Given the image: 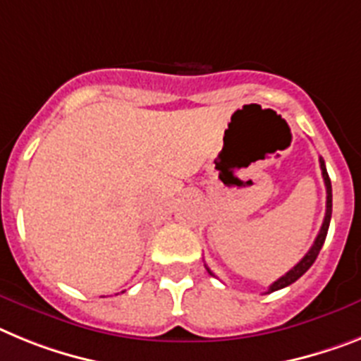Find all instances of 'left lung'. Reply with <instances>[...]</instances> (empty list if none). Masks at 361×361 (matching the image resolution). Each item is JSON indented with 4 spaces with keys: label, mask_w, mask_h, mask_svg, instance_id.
Wrapping results in <instances>:
<instances>
[{
    "label": "left lung",
    "mask_w": 361,
    "mask_h": 361,
    "mask_svg": "<svg viewBox=\"0 0 361 361\" xmlns=\"http://www.w3.org/2000/svg\"><path fill=\"white\" fill-rule=\"evenodd\" d=\"M319 168H322L323 183H325V188H327V210H325V219H323L322 230H319L318 237H316V241H314V245L310 246V250L305 254L303 259L295 264L294 269L288 270L285 276H281L279 279H277V281H274L272 285H270V288L267 294L279 290V288H285V286H288V285H292L294 281H298V279H300V277L303 276V274L307 272L310 267H312V263L316 261V257H318L319 250H322L323 243H325V237H327L329 224H331V215H332V186H331V178H329V173H327V168H325V160H323L322 157H319ZM206 270H208V274H210V276H214V272H212L208 267H206Z\"/></svg>",
    "instance_id": "obj_1"
}]
</instances>
